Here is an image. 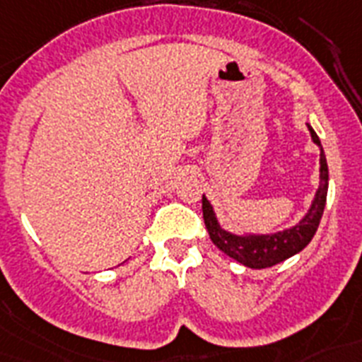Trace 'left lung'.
<instances>
[{"mask_svg":"<svg viewBox=\"0 0 362 362\" xmlns=\"http://www.w3.org/2000/svg\"><path fill=\"white\" fill-rule=\"evenodd\" d=\"M308 132L313 135L314 143L322 151L320 152V187L308 214L296 227L277 232V234H264V236H236V234H230L219 227L210 202L206 201V197H202V217H204V225H206L211 242L216 243L225 255L243 266L252 267V269H264V267H272L283 262L286 258L293 257L296 252L303 251L318 230L325 201H327L329 169L320 137L313 130V126H308Z\"/></svg>","mask_w":362,"mask_h":362,"instance_id":"1","label":"left lung"}]
</instances>
